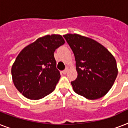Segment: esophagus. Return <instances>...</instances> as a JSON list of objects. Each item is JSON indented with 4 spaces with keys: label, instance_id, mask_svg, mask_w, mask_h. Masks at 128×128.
Returning a JSON list of instances; mask_svg holds the SVG:
<instances>
[{
    "label": "esophagus",
    "instance_id": "obj_1",
    "mask_svg": "<svg viewBox=\"0 0 128 128\" xmlns=\"http://www.w3.org/2000/svg\"><path fill=\"white\" fill-rule=\"evenodd\" d=\"M68 68H66L65 70H63V71H62V73H63V74H66V73L68 72Z\"/></svg>",
    "mask_w": 128,
    "mask_h": 128
}]
</instances>
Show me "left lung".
Wrapping results in <instances>:
<instances>
[{
  "label": "left lung",
  "mask_w": 128,
  "mask_h": 128,
  "mask_svg": "<svg viewBox=\"0 0 128 128\" xmlns=\"http://www.w3.org/2000/svg\"><path fill=\"white\" fill-rule=\"evenodd\" d=\"M63 36L76 60L78 76L71 82L74 91L88 100L103 97L111 89L117 77L115 58L93 39L77 34Z\"/></svg>",
  "instance_id": "1"
}]
</instances>
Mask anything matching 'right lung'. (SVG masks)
I'll list each match as a JSON object with an SVG mask.
<instances>
[{
    "instance_id": "obj_1",
    "label": "right lung",
    "mask_w": 128,
    "mask_h": 128,
    "mask_svg": "<svg viewBox=\"0 0 128 128\" xmlns=\"http://www.w3.org/2000/svg\"><path fill=\"white\" fill-rule=\"evenodd\" d=\"M64 42L61 35H46L19 53L11 73L15 87L24 97L36 100L54 91L60 78L54 52Z\"/></svg>"
}]
</instances>
